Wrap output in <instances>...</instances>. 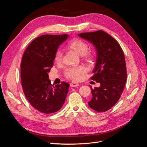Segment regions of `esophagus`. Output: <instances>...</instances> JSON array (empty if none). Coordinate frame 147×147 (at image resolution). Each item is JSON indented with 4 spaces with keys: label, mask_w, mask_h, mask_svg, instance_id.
<instances>
[{
    "label": "esophagus",
    "mask_w": 147,
    "mask_h": 147,
    "mask_svg": "<svg viewBox=\"0 0 147 147\" xmlns=\"http://www.w3.org/2000/svg\"><path fill=\"white\" fill-rule=\"evenodd\" d=\"M70 86L71 87H77L79 86V84L77 83H74V82H72L70 83Z\"/></svg>",
    "instance_id": "esophagus-1"
}]
</instances>
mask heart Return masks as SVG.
I'll use <instances>...</instances> for the list:
<instances>
[{
    "instance_id": "obj_1",
    "label": "heart",
    "mask_w": 147,
    "mask_h": 147,
    "mask_svg": "<svg viewBox=\"0 0 147 147\" xmlns=\"http://www.w3.org/2000/svg\"><path fill=\"white\" fill-rule=\"evenodd\" d=\"M69 48L75 51L79 55L85 56L86 58L90 57V55L86 53L88 49V45L80 39H75L68 43ZM63 58V51L61 50H57L55 55V61L57 63H59ZM87 68L83 65L70 67L66 68L64 70L65 77L71 80L77 82L80 80L83 75L86 72Z\"/></svg>"
}]
</instances>
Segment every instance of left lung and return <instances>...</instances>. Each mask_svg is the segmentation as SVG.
<instances>
[{"label": "left lung", "mask_w": 147, "mask_h": 147, "mask_svg": "<svg viewBox=\"0 0 147 147\" xmlns=\"http://www.w3.org/2000/svg\"><path fill=\"white\" fill-rule=\"evenodd\" d=\"M78 35L92 43L97 53L91 79L100 86L91 87L92 97L88 105L97 112H106L119 99L125 86L127 72L124 53L116 40L103 30Z\"/></svg>", "instance_id": "1"}]
</instances>
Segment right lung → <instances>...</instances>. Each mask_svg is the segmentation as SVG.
Returning a JSON list of instances; mask_svg holds the SVG:
<instances>
[{"mask_svg": "<svg viewBox=\"0 0 147 147\" xmlns=\"http://www.w3.org/2000/svg\"><path fill=\"white\" fill-rule=\"evenodd\" d=\"M67 34L43 35L31 42L21 63V80L24 94L30 105L43 113H53L63 107L69 84H51L48 72L53 66L55 53Z\"/></svg>", "mask_w": 147, "mask_h": 147, "instance_id": "1", "label": "right lung"}]
</instances>
